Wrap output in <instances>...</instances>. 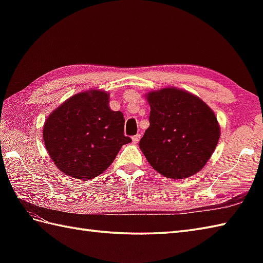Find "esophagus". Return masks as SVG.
<instances>
[{
    "mask_svg": "<svg viewBox=\"0 0 263 263\" xmlns=\"http://www.w3.org/2000/svg\"><path fill=\"white\" fill-rule=\"evenodd\" d=\"M140 138H141V136L139 135V133H138V135H136V136H133V137H132V141L135 142V143H138V142H139V140H140Z\"/></svg>",
    "mask_w": 263,
    "mask_h": 263,
    "instance_id": "esophagus-1",
    "label": "esophagus"
}]
</instances>
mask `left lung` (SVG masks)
<instances>
[{
    "label": "left lung",
    "instance_id": "8db88e82",
    "mask_svg": "<svg viewBox=\"0 0 263 263\" xmlns=\"http://www.w3.org/2000/svg\"><path fill=\"white\" fill-rule=\"evenodd\" d=\"M147 99L149 127L139 146L149 164L168 178L194 175L219 140L215 113L197 96L176 88L152 91Z\"/></svg>",
    "mask_w": 263,
    "mask_h": 263
}]
</instances>
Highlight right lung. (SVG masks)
Returning <instances> with one entry per match:
<instances>
[{
  "instance_id": "add662e5",
  "label": "right lung",
  "mask_w": 263,
  "mask_h": 263,
  "mask_svg": "<svg viewBox=\"0 0 263 263\" xmlns=\"http://www.w3.org/2000/svg\"><path fill=\"white\" fill-rule=\"evenodd\" d=\"M108 93H77L47 117L43 137L58 168L77 180H90L107 170L123 144L124 117L108 107Z\"/></svg>"
}]
</instances>
